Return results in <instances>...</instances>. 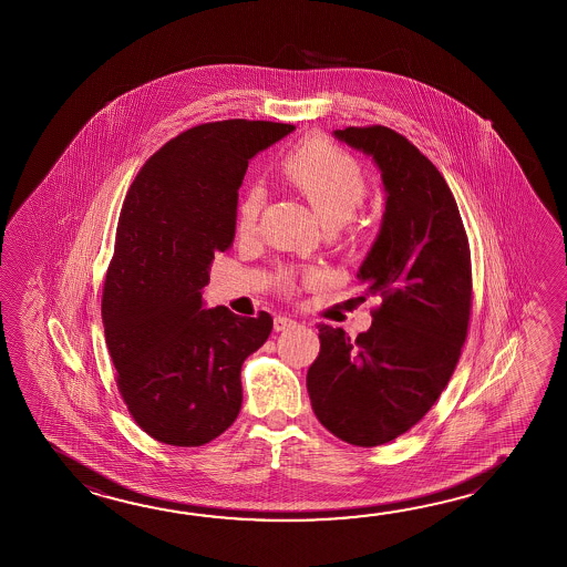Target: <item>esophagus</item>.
Returning <instances> with one entry per match:
<instances>
[{"instance_id": "obj_1", "label": "esophagus", "mask_w": 567, "mask_h": 567, "mask_svg": "<svg viewBox=\"0 0 567 567\" xmlns=\"http://www.w3.org/2000/svg\"><path fill=\"white\" fill-rule=\"evenodd\" d=\"M292 324H295V321L290 317H285V315L275 317V331H285V329H290Z\"/></svg>"}]
</instances>
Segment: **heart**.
Returning a JSON list of instances; mask_svg holds the SVG:
<instances>
[{
  "label": "heart",
  "mask_w": 567,
  "mask_h": 567,
  "mask_svg": "<svg viewBox=\"0 0 567 567\" xmlns=\"http://www.w3.org/2000/svg\"><path fill=\"white\" fill-rule=\"evenodd\" d=\"M277 169L285 185L309 204L317 220L329 230L351 220L370 194V179L361 163L349 151L337 147L321 135H311L297 143L282 155ZM262 204L265 199L258 187L244 196L236 212L238 236L255 234ZM315 278V272L305 275L307 282ZM278 285L289 292L295 287V277L282 272Z\"/></svg>",
  "instance_id": "obj_1"
}]
</instances>
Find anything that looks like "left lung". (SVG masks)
Returning <instances> with one entry per match:
<instances>
[{
	"instance_id": "left-lung-1",
	"label": "left lung",
	"mask_w": 567,
	"mask_h": 567,
	"mask_svg": "<svg viewBox=\"0 0 567 567\" xmlns=\"http://www.w3.org/2000/svg\"><path fill=\"white\" fill-rule=\"evenodd\" d=\"M336 137L382 169V230L358 275L382 302L355 339L317 324L307 390L331 434L371 449L416 426L454 373L473 309L471 248L451 187L416 145L383 125Z\"/></svg>"
}]
</instances>
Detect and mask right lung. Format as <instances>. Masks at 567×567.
Segmentation results:
<instances>
[{
    "instance_id": "1",
    "label": "right lung",
    "mask_w": 567,
    "mask_h": 567,
    "mask_svg": "<svg viewBox=\"0 0 567 567\" xmlns=\"http://www.w3.org/2000/svg\"><path fill=\"white\" fill-rule=\"evenodd\" d=\"M295 125L230 118L187 128L128 187L103 287L104 339L128 414L151 439L204 446L234 424L240 370L272 317L204 309L214 255L236 230L248 159Z\"/></svg>"
}]
</instances>
